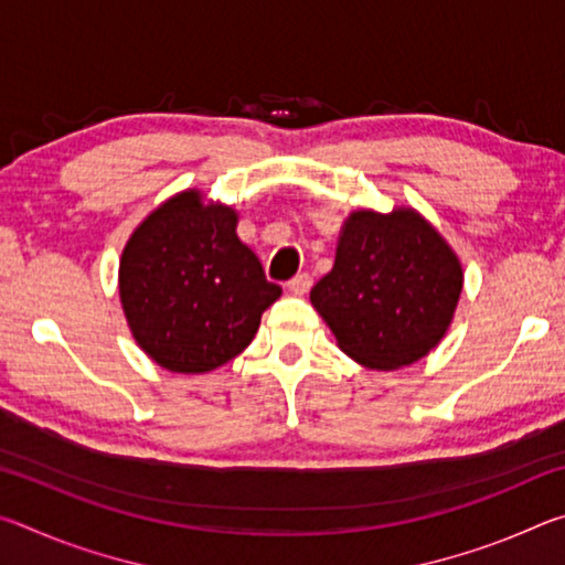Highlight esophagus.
<instances>
[{
	"mask_svg": "<svg viewBox=\"0 0 565 565\" xmlns=\"http://www.w3.org/2000/svg\"><path fill=\"white\" fill-rule=\"evenodd\" d=\"M309 289H311V276L309 274H296L294 279L289 281V291L296 294V296H301Z\"/></svg>",
	"mask_w": 565,
	"mask_h": 565,
	"instance_id": "1",
	"label": "esophagus"
}]
</instances>
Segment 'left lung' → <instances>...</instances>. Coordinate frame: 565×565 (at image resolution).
Returning a JSON list of instances; mask_svg holds the SVG:
<instances>
[{
  "label": "left lung",
  "mask_w": 565,
  "mask_h": 565,
  "mask_svg": "<svg viewBox=\"0 0 565 565\" xmlns=\"http://www.w3.org/2000/svg\"><path fill=\"white\" fill-rule=\"evenodd\" d=\"M461 262L414 209H361L341 228L333 269L311 289L341 351L369 369L424 359L451 327Z\"/></svg>",
  "instance_id": "1"
}]
</instances>
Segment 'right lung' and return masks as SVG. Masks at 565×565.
Segmentation results:
<instances>
[{"label": "right lung", "instance_id": "1", "mask_svg": "<svg viewBox=\"0 0 565 565\" xmlns=\"http://www.w3.org/2000/svg\"><path fill=\"white\" fill-rule=\"evenodd\" d=\"M232 206L202 191L171 196L124 246L119 296L134 339L174 374H206L238 356L281 296L236 236Z\"/></svg>", "mask_w": 565, "mask_h": 565}]
</instances>
